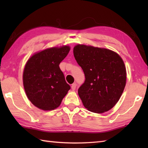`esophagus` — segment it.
<instances>
[{"label":"esophagus","mask_w":148,"mask_h":148,"mask_svg":"<svg viewBox=\"0 0 148 148\" xmlns=\"http://www.w3.org/2000/svg\"><path fill=\"white\" fill-rule=\"evenodd\" d=\"M76 86H77V84H76V83H73L72 84V86H71V88H72V90H76Z\"/></svg>","instance_id":"obj_1"}]
</instances>
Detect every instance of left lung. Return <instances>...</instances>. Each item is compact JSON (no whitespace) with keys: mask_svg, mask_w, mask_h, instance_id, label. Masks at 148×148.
Masks as SVG:
<instances>
[{"mask_svg":"<svg viewBox=\"0 0 148 148\" xmlns=\"http://www.w3.org/2000/svg\"><path fill=\"white\" fill-rule=\"evenodd\" d=\"M74 58L85 81L78 89L84 108L95 113L109 111L120 99L126 85V67L117 53L104 48L77 45Z\"/></svg>","mask_w":148,"mask_h":148,"instance_id":"left-lung-1","label":"left lung"}]
</instances>
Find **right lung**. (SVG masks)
Here are the masks:
<instances>
[{
	"mask_svg": "<svg viewBox=\"0 0 148 148\" xmlns=\"http://www.w3.org/2000/svg\"><path fill=\"white\" fill-rule=\"evenodd\" d=\"M70 49L66 45L49 48L34 53L27 60L23 86L27 98L36 108L43 111L55 109L71 89L59 67Z\"/></svg>",
	"mask_w": 148,
	"mask_h": 148,
	"instance_id": "obj_1",
	"label": "right lung"
}]
</instances>
